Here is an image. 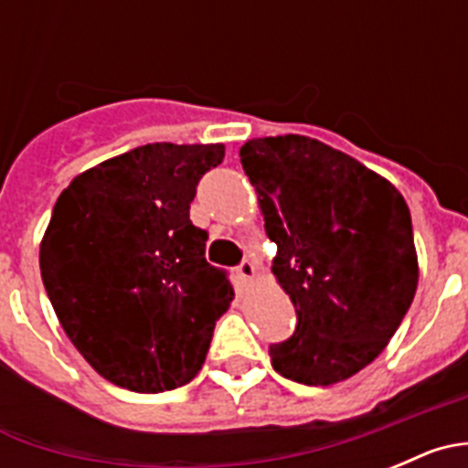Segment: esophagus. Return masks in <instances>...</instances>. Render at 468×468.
Listing matches in <instances>:
<instances>
[{"mask_svg":"<svg viewBox=\"0 0 468 468\" xmlns=\"http://www.w3.org/2000/svg\"><path fill=\"white\" fill-rule=\"evenodd\" d=\"M237 271L243 281H250L255 276V264L250 262V260H243V262L237 267Z\"/></svg>","mask_w":468,"mask_h":468,"instance_id":"esophagus-1","label":"esophagus"}]
</instances>
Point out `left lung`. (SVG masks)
<instances>
[{
	"label": "left lung",
	"mask_w": 468,
	"mask_h": 468,
	"mask_svg": "<svg viewBox=\"0 0 468 468\" xmlns=\"http://www.w3.org/2000/svg\"><path fill=\"white\" fill-rule=\"evenodd\" d=\"M239 156L276 243L271 271L297 314L295 333L270 346L271 366L309 387L349 379L382 354L415 297L405 198L304 135L248 140Z\"/></svg>",
	"instance_id": "left-lung-1"
}]
</instances>
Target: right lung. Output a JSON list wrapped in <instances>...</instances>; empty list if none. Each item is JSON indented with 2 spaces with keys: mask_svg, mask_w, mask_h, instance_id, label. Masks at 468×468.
I'll return each instance as SVG.
<instances>
[{
  "mask_svg": "<svg viewBox=\"0 0 468 468\" xmlns=\"http://www.w3.org/2000/svg\"><path fill=\"white\" fill-rule=\"evenodd\" d=\"M225 144L152 143L77 176L53 206L39 267L56 316L95 373L138 394L201 370L234 300L189 220Z\"/></svg>",
  "mask_w": 468,
  "mask_h": 468,
  "instance_id": "add662e5",
  "label": "right lung"
}]
</instances>
